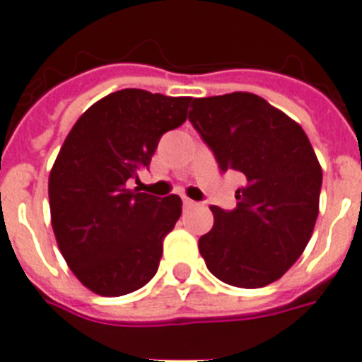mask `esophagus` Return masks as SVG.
<instances>
[{"label":"esophagus","mask_w":362,"mask_h":362,"mask_svg":"<svg viewBox=\"0 0 362 362\" xmlns=\"http://www.w3.org/2000/svg\"><path fill=\"white\" fill-rule=\"evenodd\" d=\"M183 205H185V209H192L194 205H196V202H192L190 198H185L183 196Z\"/></svg>","instance_id":"obj_1"}]
</instances>
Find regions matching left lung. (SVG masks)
Listing matches in <instances>:
<instances>
[{
    "instance_id": "1",
    "label": "left lung",
    "mask_w": 362,
    "mask_h": 362,
    "mask_svg": "<svg viewBox=\"0 0 362 362\" xmlns=\"http://www.w3.org/2000/svg\"><path fill=\"white\" fill-rule=\"evenodd\" d=\"M188 120L222 172L246 177L237 207H211L214 226L198 242L209 272L240 288L277 281L300 259L318 218L322 168L305 131L250 92L196 98Z\"/></svg>"
}]
</instances>
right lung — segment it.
I'll list each match as a JSON object with an SVG mask.
<instances>
[{
  "mask_svg": "<svg viewBox=\"0 0 362 362\" xmlns=\"http://www.w3.org/2000/svg\"><path fill=\"white\" fill-rule=\"evenodd\" d=\"M192 98L124 88L81 115L49 172V211L64 261L100 296L139 291L157 274L181 198L129 190L160 136L187 120Z\"/></svg>",
  "mask_w": 362,
  "mask_h": 362,
  "instance_id": "right-lung-1",
  "label": "right lung"
}]
</instances>
